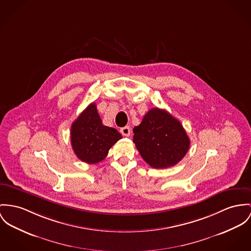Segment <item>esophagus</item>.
<instances>
[{"label":"esophagus","mask_w":251,"mask_h":251,"mask_svg":"<svg viewBox=\"0 0 251 251\" xmlns=\"http://www.w3.org/2000/svg\"><path fill=\"white\" fill-rule=\"evenodd\" d=\"M120 133L125 136H129L131 134V130H130V127L129 126H125V127H122L120 129Z\"/></svg>","instance_id":"obj_1"}]
</instances>
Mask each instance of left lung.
<instances>
[{
  "label": "left lung",
  "instance_id": "8db88e82",
  "mask_svg": "<svg viewBox=\"0 0 251 251\" xmlns=\"http://www.w3.org/2000/svg\"><path fill=\"white\" fill-rule=\"evenodd\" d=\"M133 132L137 151L153 168L174 166L189 150L190 139L181 123L165 110L151 109Z\"/></svg>",
  "mask_w": 251,
  "mask_h": 251
}]
</instances>
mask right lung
I'll return each instance as SVG.
<instances>
[{"label":"right lung","mask_w":251,"mask_h":251,"mask_svg":"<svg viewBox=\"0 0 251 251\" xmlns=\"http://www.w3.org/2000/svg\"><path fill=\"white\" fill-rule=\"evenodd\" d=\"M121 138L116 129L103 125L95 103L81 113L71 128L74 152L80 160L90 164L102 161L111 147Z\"/></svg>","instance_id":"1"}]
</instances>
